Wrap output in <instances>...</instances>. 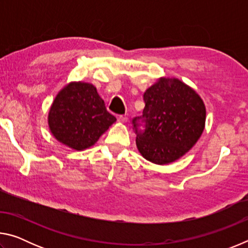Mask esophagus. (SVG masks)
<instances>
[{"mask_svg": "<svg viewBox=\"0 0 248 248\" xmlns=\"http://www.w3.org/2000/svg\"><path fill=\"white\" fill-rule=\"evenodd\" d=\"M118 121H119V123H121V124H125L128 121V118L125 116H119L118 117Z\"/></svg>", "mask_w": 248, "mask_h": 248, "instance_id": "34e87169", "label": "esophagus"}]
</instances>
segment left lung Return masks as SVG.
<instances>
[{"label":"left lung","instance_id":"left-lung-1","mask_svg":"<svg viewBox=\"0 0 248 248\" xmlns=\"http://www.w3.org/2000/svg\"><path fill=\"white\" fill-rule=\"evenodd\" d=\"M142 117L133 119L137 148L149 162L166 165L191 150L205 125V105L197 92L176 78H157L143 95ZM146 123L144 133L137 120Z\"/></svg>","mask_w":248,"mask_h":248}]
</instances>
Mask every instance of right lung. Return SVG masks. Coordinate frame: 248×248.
Instances as JSON below:
<instances>
[{"mask_svg":"<svg viewBox=\"0 0 248 248\" xmlns=\"http://www.w3.org/2000/svg\"><path fill=\"white\" fill-rule=\"evenodd\" d=\"M115 121L96 87L82 81L62 87L48 112L50 132L60 143L75 151L93 146Z\"/></svg>","mask_w":248,"mask_h":248,"instance_id":"1","label":"right lung"}]
</instances>
